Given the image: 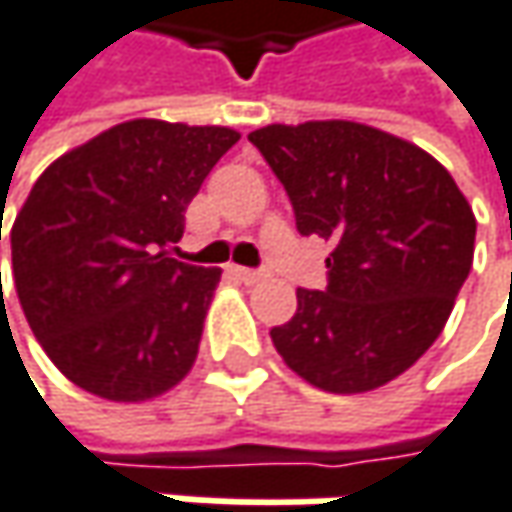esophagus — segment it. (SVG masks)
Here are the masks:
<instances>
[{"label": "esophagus", "mask_w": 512, "mask_h": 512, "mask_svg": "<svg viewBox=\"0 0 512 512\" xmlns=\"http://www.w3.org/2000/svg\"><path fill=\"white\" fill-rule=\"evenodd\" d=\"M233 274H236L241 282H259V279H262V271H256V268H233Z\"/></svg>", "instance_id": "obj_1"}]
</instances>
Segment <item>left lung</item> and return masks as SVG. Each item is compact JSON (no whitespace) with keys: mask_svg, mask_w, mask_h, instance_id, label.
Masks as SVG:
<instances>
[{"mask_svg":"<svg viewBox=\"0 0 512 512\" xmlns=\"http://www.w3.org/2000/svg\"><path fill=\"white\" fill-rule=\"evenodd\" d=\"M294 206L300 236L335 244L326 288H297L271 329L320 390L364 393L405 373L443 332L475 253V215L422 148L355 122L268 125L247 136Z\"/></svg>","mask_w":512,"mask_h":512,"instance_id":"obj_1","label":"left lung"}]
</instances>
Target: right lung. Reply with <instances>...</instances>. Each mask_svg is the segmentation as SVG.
<instances>
[{"label": "right lung", "instance_id": "add662e5", "mask_svg": "<svg viewBox=\"0 0 512 512\" xmlns=\"http://www.w3.org/2000/svg\"><path fill=\"white\" fill-rule=\"evenodd\" d=\"M236 142L230 128L133 119L40 174L11 230L14 285L69 382L142 402L192 370L221 271L186 265L171 247L186 206Z\"/></svg>", "mask_w": 512, "mask_h": 512}]
</instances>
